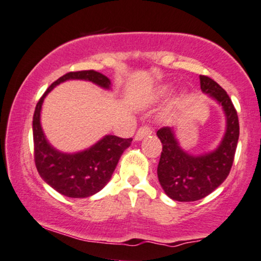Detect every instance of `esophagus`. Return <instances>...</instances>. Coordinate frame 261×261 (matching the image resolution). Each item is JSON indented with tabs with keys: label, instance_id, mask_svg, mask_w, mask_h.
I'll return each mask as SVG.
<instances>
[{
	"label": "esophagus",
	"instance_id": "34e87169",
	"mask_svg": "<svg viewBox=\"0 0 261 261\" xmlns=\"http://www.w3.org/2000/svg\"><path fill=\"white\" fill-rule=\"evenodd\" d=\"M151 128L148 127V126H142L138 128V131L136 133V135H135V141H142L143 138L150 136L151 135Z\"/></svg>",
	"mask_w": 261,
	"mask_h": 261
}]
</instances>
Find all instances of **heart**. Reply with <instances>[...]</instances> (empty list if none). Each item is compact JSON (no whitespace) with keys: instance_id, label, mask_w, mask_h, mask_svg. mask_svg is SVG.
I'll list each match as a JSON object with an SVG mask.
<instances>
[{"instance_id":"b5f03b06","label":"heart","mask_w":261,"mask_h":261,"mask_svg":"<svg viewBox=\"0 0 261 261\" xmlns=\"http://www.w3.org/2000/svg\"><path fill=\"white\" fill-rule=\"evenodd\" d=\"M169 90H171V87H169V86H162L161 88H160V89L158 90V95L160 96V98H163V96H166L167 94H168ZM184 96H185V93H181L179 98H176V99L174 100V101L172 102V107L175 106L176 103H178V102L180 101V100H181V99L184 98Z\"/></svg>"}]
</instances>
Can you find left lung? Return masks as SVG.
Instances as JSON below:
<instances>
[{"instance_id":"left-lung-1","label":"left lung","mask_w":261,"mask_h":261,"mask_svg":"<svg viewBox=\"0 0 261 261\" xmlns=\"http://www.w3.org/2000/svg\"><path fill=\"white\" fill-rule=\"evenodd\" d=\"M200 89L223 110L225 131L214 150L191 154L181 148L175 130L166 126L156 133L162 143L158 166L160 185L169 198L194 201L206 197L227 179L239 141V118L227 92L207 76L200 75Z\"/></svg>"}]
</instances>
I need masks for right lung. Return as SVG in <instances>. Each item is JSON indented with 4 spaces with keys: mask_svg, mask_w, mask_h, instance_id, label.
<instances>
[{
    "mask_svg": "<svg viewBox=\"0 0 261 261\" xmlns=\"http://www.w3.org/2000/svg\"><path fill=\"white\" fill-rule=\"evenodd\" d=\"M70 80L88 81L111 90V80L101 72L83 70L68 72L48 87L33 114L34 161L41 179L52 189L70 198H87L101 191L112 178L121 154L130 147L133 138L106 135L85 150L64 152L56 149L45 136L40 123L43 102L55 87Z\"/></svg>",
    "mask_w": 261,
    "mask_h": 261,
    "instance_id": "obj_1",
    "label": "right lung"
}]
</instances>
